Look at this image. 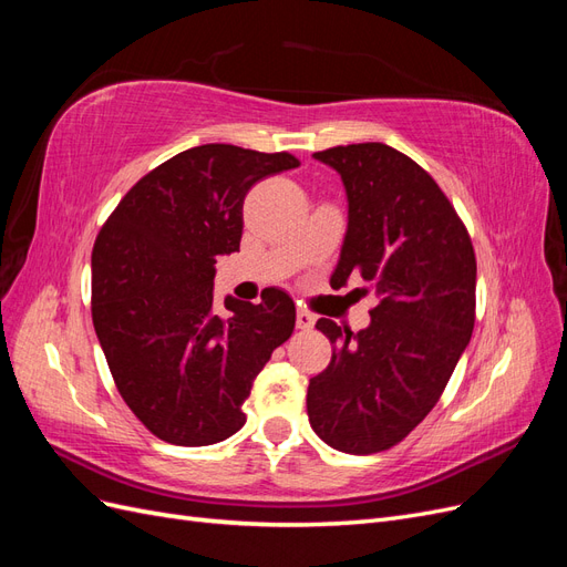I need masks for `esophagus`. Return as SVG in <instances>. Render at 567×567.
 I'll return each mask as SVG.
<instances>
[{"instance_id": "esophagus-1", "label": "esophagus", "mask_w": 567, "mask_h": 567, "mask_svg": "<svg viewBox=\"0 0 567 567\" xmlns=\"http://www.w3.org/2000/svg\"><path fill=\"white\" fill-rule=\"evenodd\" d=\"M315 315H310L307 310H298V315H296V323H298V329L300 331H310L312 326H315Z\"/></svg>"}]
</instances>
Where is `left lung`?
Listing matches in <instances>:
<instances>
[{
  "label": "left lung",
  "mask_w": 567,
  "mask_h": 567,
  "mask_svg": "<svg viewBox=\"0 0 567 567\" xmlns=\"http://www.w3.org/2000/svg\"><path fill=\"white\" fill-rule=\"evenodd\" d=\"M348 194V231L331 288L362 277L379 305L352 333L331 319V364L310 379L307 416L329 447L375 454L427 416L452 379L475 323V252L435 179L388 144L315 153Z\"/></svg>",
  "instance_id": "obj_1"
}]
</instances>
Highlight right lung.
<instances>
[{"label": "right lung", "instance_id": "1", "mask_svg": "<svg viewBox=\"0 0 567 567\" xmlns=\"http://www.w3.org/2000/svg\"><path fill=\"white\" fill-rule=\"evenodd\" d=\"M290 153L203 144L136 182L92 250V319L117 392L148 431L205 447L246 423L255 375L296 329L279 288L262 302L213 305L215 262L236 252L244 198L265 177L298 167Z\"/></svg>", "mask_w": 567, "mask_h": 567}]
</instances>
